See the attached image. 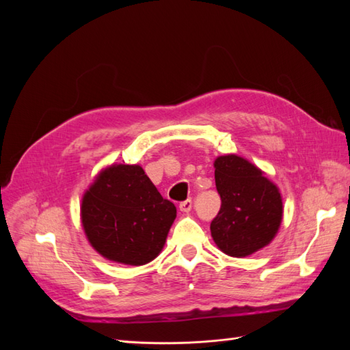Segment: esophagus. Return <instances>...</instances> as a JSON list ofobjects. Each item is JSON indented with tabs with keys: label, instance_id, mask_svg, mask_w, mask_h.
I'll use <instances>...</instances> for the list:
<instances>
[{
	"label": "esophagus",
	"instance_id": "34e87169",
	"mask_svg": "<svg viewBox=\"0 0 350 350\" xmlns=\"http://www.w3.org/2000/svg\"><path fill=\"white\" fill-rule=\"evenodd\" d=\"M191 207H193L191 198H187L185 201H181V203H179V210L181 211H189L191 210Z\"/></svg>",
	"mask_w": 350,
	"mask_h": 350
}]
</instances>
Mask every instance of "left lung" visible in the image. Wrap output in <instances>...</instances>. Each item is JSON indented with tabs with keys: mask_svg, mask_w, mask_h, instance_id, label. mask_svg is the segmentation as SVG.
I'll return each instance as SVG.
<instances>
[{
	"mask_svg": "<svg viewBox=\"0 0 350 350\" xmlns=\"http://www.w3.org/2000/svg\"><path fill=\"white\" fill-rule=\"evenodd\" d=\"M215 179L221 198L210 225L216 245L230 257H247L266 247L276 235L283 215L278 187L237 154L216 159Z\"/></svg>",
	"mask_w": 350,
	"mask_h": 350,
	"instance_id": "obj_1",
	"label": "left lung"
}]
</instances>
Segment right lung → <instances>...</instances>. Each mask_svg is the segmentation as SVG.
Masks as SVG:
<instances>
[{
	"label": "right lung",
	"instance_id": "add662e5",
	"mask_svg": "<svg viewBox=\"0 0 350 350\" xmlns=\"http://www.w3.org/2000/svg\"><path fill=\"white\" fill-rule=\"evenodd\" d=\"M176 217L139 165H112L84 194L81 220L92 247L105 258L143 266L162 251Z\"/></svg>",
	"mask_w": 350,
	"mask_h": 350
}]
</instances>
